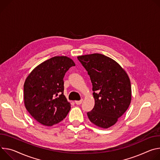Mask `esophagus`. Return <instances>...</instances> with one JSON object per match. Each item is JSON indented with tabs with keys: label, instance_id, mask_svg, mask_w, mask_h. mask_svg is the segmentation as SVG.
Segmentation results:
<instances>
[{
	"label": "esophagus",
	"instance_id": "obj_1",
	"mask_svg": "<svg viewBox=\"0 0 160 160\" xmlns=\"http://www.w3.org/2000/svg\"><path fill=\"white\" fill-rule=\"evenodd\" d=\"M82 102V99H81V100H80L75 101V103H76L77 105H80V104H81Z\"/></svg>",
	"mask_w": 160,
	"mask_h": 160
}]
</instances>
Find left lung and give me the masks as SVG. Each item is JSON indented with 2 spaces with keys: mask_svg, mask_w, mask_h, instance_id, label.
<instances>
[{
  "mask_svg": "<svg viewBox=\"0 0 160 160\" xmlns=\"http://www.w3.org/2000/svg\"><path fill=\"white\" fill-rule=\"evenodd\" d=\"M85 68L93 85V109L87 112L97 127L108 128L114 125L128 109L132 99L130 79L114 60L102 54L78 57Z\"/></svg>",
  "mask_w": 160,
  "mask_h": 160,
  "instance_id": "8db88e82",
  "label": "left lung"
}]
</instances>
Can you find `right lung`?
Wrapping results in <instances>:
<instances>
[{
    "instance_id": "right-lung-1",
    "label": "right lung",
    "mask_w": 160,
    "mask_h": 160,
    "mask_svg": "<svg viewBox=\"0 0 160 160\" xmlns=\"http://www.w3.org/2000/svg\"><path fill=\"white\" fill-rule=\"evenodd\" d=\"M75 63L67 57H55L35 67L24 84V102L39 122L51 127L62 121L70 109L63 95V78Z\"/></svg>"
}]
</instances>
